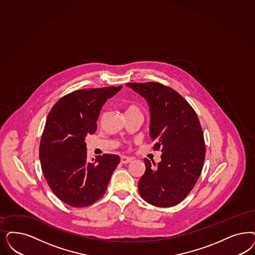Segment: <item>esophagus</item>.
Here are the masks:
<instances>
[{
    "label": "esophagus",
    "instance_id": "esophagus-1",
    "mask_svg": "<svg viewBox=\"0 0 255 255\" xmlns=\"http://www.w3.org/2000/svg\"><path fill=\"white\" fill-rule=\"evenodd\" d=\"M132 157H128V156H124V155H123L122 158H121V162H122V164H127V163L132 162Z\"/></svg>",
    "mask_w": 255,
    "mask_h": 255
}]
</instances>
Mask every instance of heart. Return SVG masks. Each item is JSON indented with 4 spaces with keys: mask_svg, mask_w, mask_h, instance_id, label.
<instances>
[{
    "mask_svg": "<svg viewBox=\"0 0 255 255\" xmlns=\"http://www.w3.org/2000/svg\"><path fill=\"white\" fill-rule=\"evenodd\" d=\"M132 113H141L140 109L134 105H130L126 108V115L132 114Z\"/></svg>",
    "mask_w": 255,
    "mask_h": 255,
    "instance_id": "1",
    "label": "heart"
}]
</instances>
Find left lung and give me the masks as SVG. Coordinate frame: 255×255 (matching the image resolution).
<instances>
[{"instance_id": "8db88e82", "label": "left lung", "mask_w": 255, "mask_h": 255, "mask_svg": "<svg viewBox=\"0 0 255 255\" xmlns=\"http://www.w3.org/2000/svg\"><path fill=\"white\" fill-rule=\"evenodd\" d=\"M148 102L149 136L161 149L158 164L144 159L146 170L138 182L141 198L158 207H171L190 193L205 158L203 132L191 106L172 88L160 83H129Z\"/></svg>"}]
</instances>
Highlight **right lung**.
<instances>
[{"label": "right lung", "instance_id": "obj_1", "mask_svg": "<svg viewBox=\"0 0 255 255\" xmlns=\"http://www.w3.org/2000/svg\"><path fill=\"white\" fill-rule=\"evenodd\" d=\"M122 88L75 90L62 97L48 115L39 146L42 172L55 196L72 207H86L101 199L121 161L117 154L89 161L85 140L96 132L107 99Z\"/></svg>", "mask_w": 255, "mask_h": 255}]
</instances>
